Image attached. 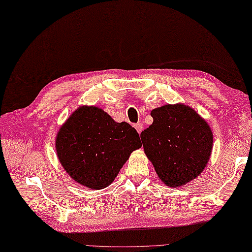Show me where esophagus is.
<instances>
[{
    "label": "esophagus",
    "instance_id": "obj_1",
    "mask_svg": "<svg viewBox=\"0 0 252 252\" xmlns=\"http://www.w3.org/2000/svg\"><path fill=\"white\" fill-rule=\"evenodd\" d=\"M135 128H136V130L138 131V134H140V132L142 131V128H144V126H142V124H140V123H137V124H135Z\"/></svg>",
    "mask_w": 252,
    "mask_h": 252
}]
</instances>
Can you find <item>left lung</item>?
<instances>
[{
	"mask_svg": "<svg viewBox=\"0 0 252 252\" xmlns=\"http://www.w3.org/2000/svg\"><path fill=\"white\" fill-rule=\"evenodd\" d=\"M150 115L154 123L140 138L161 181L177 188L198 177L213 148V132L205 120L184 104H167Z\"/></svg>",
	"mask_w": 252,
	"mask_h": 252,
	"instance_id": "1",
	"label": "left lung"
}]
</instances>
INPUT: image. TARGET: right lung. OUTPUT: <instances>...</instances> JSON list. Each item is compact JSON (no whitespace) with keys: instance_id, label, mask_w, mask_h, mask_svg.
Listing matches in <instances>:
<instances>
[{"instance_id":"1","label":"right lung","mask_w":252,"mask_h":252,"mask_svg":"<svg viewBox=\"0 0 252 252\" xmlns=\"http://www.w3.org/2000/svg\"><path fill=\"white\" fill-rule=\"evenodd\" d=\"M141 147L128 123H116L96 106L77 108L56 137L61 165L79 184L93 189L110 185L130 154Z\"/></svg>"}]
</instances>
